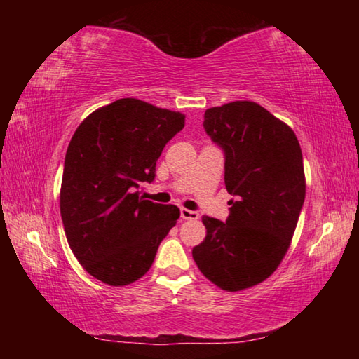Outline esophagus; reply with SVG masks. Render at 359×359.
Here are the masks:
<instances>
[{
  "label": "esophagus",
  "instance_id": "34e87169",
  "mask_svg": "<svg viewBox=\"0 0 359 359\" xmlns=\"http://www.w3.org/2000/svg\"><path fill=\"white\" fill-rule=\"evenodd\" d=\"M180 217L184 218V220H198L199 214H198V212H194V210L182 208V209H180Z\"/></svg>",
  "mask_w": 359,
  "mask_h": 359
}]
</instances>
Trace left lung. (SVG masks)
Here are the masks:
<instances>
[{"mask_svg":"<svg viewBox=\"0 0 359 359\" xmlns=\"http://www.w3.org/2000/svg\"><path fill=\"white\" fill-rule=\"evenodd\" d=\"M204 130L224 154L231 199L226 223L208 215L193 248L199 271L224 291L266 280L287 253L306 198L302 151L294 131L253 101L210 107Z\"/></svg>","mask_w":359,"mask_h":359,"instance_id":"left-lung-1","label":"left lung"}]
</instances>
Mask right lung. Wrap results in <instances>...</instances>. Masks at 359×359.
<instances>
[{
    "instance_id": "obj_1",
    "label": "right lung",
    "mask_w": 359,
    "mask_h": 359,
    "mask_svg": "<svg viewBox=\"0 0 359 359\" xmlns=\"http://www.w3.org/2000/svg\"><path fill=\"white\" fill-rule=\"evenodd\" d=\"M185 115L121 98L96 109L72 136L65 156L60 212L66 239L83 269L112 287L141 278L180 210L139 196L155 179L165 145Z\"/></svg>"
}]
</instances>
